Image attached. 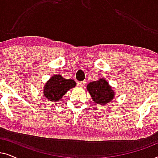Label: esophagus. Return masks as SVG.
<instances>
[{
	"mask_svg": "<svg viewBox=\"0 0 158 158\" xmlns=\"http://www.w3.org/2000/svg\"><path fill=\"white\" fill-rule=\"evenodd\" d=\"M84 85H85V82L84 81H81L77 83V86L80 88H83L84 87Z\"/></svg>",
	"mask_w": 158,
	"mask_h": 158,
	"instance_id": "esophagus-1",
	"label": "esophagus"
}]
</instances>
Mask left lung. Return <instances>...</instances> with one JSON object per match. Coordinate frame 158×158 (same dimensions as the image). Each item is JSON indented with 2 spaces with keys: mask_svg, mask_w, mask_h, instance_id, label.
I'll use <instances>...</instances> for the list:
<instances>
[{
  "mask_svg": "<svg viewBox=\"0 0 158 158\" xmlns=\"http://www.w3.org/2000/svg\"><path fill=\"white\" fill-rule=\"evenodd\" d=\"M87 89L90 96L98 104L105 105L111 102L114 96V90L105 79H99L88 84Z\"/></svg>",
  "mask_w": 158,
  "mask_h": 158,
  "instance_id": "obj_1",
  "label": "left lung"
}]
</instances>
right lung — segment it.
I'll list each match as a JSON object with an SVG mask.
<instances>
[{"label":"right lung","instance_id":"add662e5","mask_svg":"<svg viewBox=\"0 0 158 158\" xmlns=\"http://www.w3.org/2000/svg\"><path fill=\"white\" fill-rule=\"evenodd\" d=\"M73 80H66L61 75H54L47 81L44 88V95L51 101L60 100L68 90L75 86Z\"/></svg>","mask_w":158,"mask_h":158}]
</instances>
